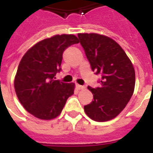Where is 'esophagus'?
<instances>
[{
  "label": "esophagus",
  "instance_id": "esophagus-1",
  "mask_svg": "<svg viewBox=\"0 0 153 153\" xmlns=\"http://www.w3.org/2000/svg\"><path fill=\"white\" fill-rule=\"evenodd\" d=\"M76 88H78L79 90H81V89H84L85 88V87L83 86V85H79V84H76Z\"/></svg>",
  "mask_w": 153,
  "mask_h": 153
}]
</instances>
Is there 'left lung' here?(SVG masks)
<instances>
[{"label":"left lung","instance_id":"obj_1","mask_svg":"<svg viewBox=\"0 0 153 153\" xmlns=\"http://www.w3.org/2000/svg\"><path fill=\"white\" fill-rule=\"evenodd\" d=\"M78 38L92 70L102 77L99 87H88L93 99L84 106V111L95 121H107L121 112L131 98L134 69L125 51L111 38L97 33H79Z\"/></svg>","mask_w":153,"mask_h":153}]
</instances>
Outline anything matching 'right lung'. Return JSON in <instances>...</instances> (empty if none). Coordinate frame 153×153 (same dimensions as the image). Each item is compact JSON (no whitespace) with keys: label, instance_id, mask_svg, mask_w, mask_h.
Wrapping results in <instances>:
<instances>
[{"label":"right lung","instance_id":"obj_1","mask_svg":"<svg viewBox=\"0 0 153 153\" xmlns=\"http://www.w3.org/2000/svg\"><path fill=\"white\" fill-rule=\"evenodd\" d=\"M76 43L79 40L74 35H56L35 44L19 62L15 93L25 109L35 117L56 118L74 94V83L56 80L55 76L61 71L65 50Z\"/></svg>","mask_w":153,"mask_h":153}]
</instances>
